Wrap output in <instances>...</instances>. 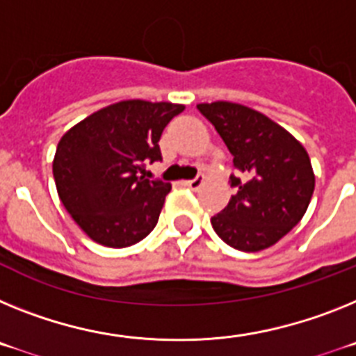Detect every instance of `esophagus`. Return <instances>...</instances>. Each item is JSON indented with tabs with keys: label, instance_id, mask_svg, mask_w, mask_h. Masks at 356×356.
Wrapping results in <instances>:
<instances>
[{
	"label": "esophagus",
	"instance_id": "esophagus-1",
	"mask_svg": "<svg viewBox=\"0 0 356 356\" xmlns=\"http://www.w3.org/2000/svg\"><path fill=\"white\" fill-rule=\"evenodd\" d=\"M182 184L190 190H199L200 186L204 184V177H197V179H190V181H182Z\"/></svg>",
	"mask_w": 356,
	"mask_h": 356
}]
</instances>
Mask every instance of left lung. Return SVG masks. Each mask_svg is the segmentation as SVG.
<instances>
[{"instance_id": "obj_1", "label": "left lung", "mask_w": 356, "mask_h": 356, "mask_svg": "<svg viewBox=\"0 0 356 356\" xmlns=\"http://www.w3.org/2000/svg\"><path fill=\"white\" fill-rule=\"evenodd\" d=\"M215 125L242 177L218 215L215 233L227 245L258 252L274 245L305 216L315 188L310 156L289 131L258 111L233 102L199 104Z\"/></svg>"}]
</instances>
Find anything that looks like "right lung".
Wrapping results in <instances>:
<instances>
[{
    "mask_svg": "<svg viewBox=\"0 0 356 356\" xmlns=\"http://www.w3.org/2000/svg\"><path fill=\"white\" fill-rule=\"evenodd\" d=\"M182 111L172 102L122 100L60 138L54 157L58 199L92 242L123 249L156 227L172 184L145 179V165L161 159V134Z\"/></svg>",
    "mask_w": 356,
    "mask_h": 356,
    "instance_id": "right-lung-1",
    "label": "right lung"
}]
</instances>
